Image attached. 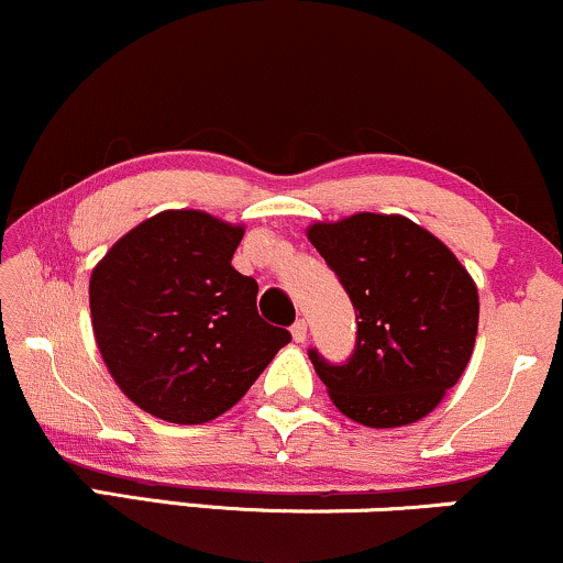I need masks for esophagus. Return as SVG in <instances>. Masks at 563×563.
<instances>
[{
    "label": "esophagus",
    "instance_id": "esophagus-1",
    "mask_svg": "<svg viewBox=\"0 0 563 563\" xmlns=\"http://www.w3.org/2000/svg\"><path fill=\"white\" fill-rule=\"evenodd\" d=\"M292 340L295 342H306L308 340V323L302 319L292 323Z\"/></svg>",
    "mask_w": 563,
    "mask_h": 563
}]
</instances>
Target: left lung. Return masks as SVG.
<instances>
[{
  "label": "left lung",
  "mask_w": 563,
  "mask_h": 563,
  "mask_svg": "<svg viewBox=\"0 0 563 563\" xmlns=\"http://www.w3.org/2000/svg\"><path fill=\"white\" fill-rule=\"evenodd\" d=\"M308 240L355 308V350L334 366L310 350L347 419L387 429L438 408L472 358L479 295L459 257L411 218L355 213L313 223Z\"/></svg>",
  "instance_id": "obj_1"
}]
</instances>
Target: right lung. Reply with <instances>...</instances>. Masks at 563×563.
Wrapping results in <instances>:
<instances>
[{"instance_id": "right-lung-1", "label": "right lung", "mask_w": 563, "mask_h": 563, "mask_svg": "<svg viewBox=\"0 0 563 563\" xmlns=\"http://www.w3.org/2000/svg\"><path fill=\"white\" fill-rule=\"evenodd\" d=\"M244 229L163 210L91 271V327L131 402L170 424L227 413L292 336L257 316V282L231 266Z\"/></svg>"}]
</instances>
